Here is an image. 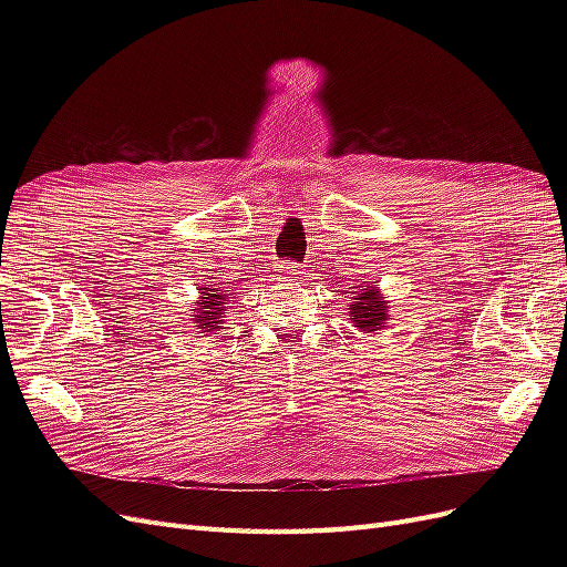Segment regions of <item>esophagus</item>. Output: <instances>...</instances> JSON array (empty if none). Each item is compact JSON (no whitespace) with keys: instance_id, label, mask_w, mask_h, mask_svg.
I'll return each instance as SVG.
<instances>
[{"instance_id":"34e87169","label":"esophagus","mask_w":567,"mask_h":567,"mask_svg":"<svg viewBox=\"0 0 567 567\" xmlns=\"http://www.w3.org/2000/svg\"><path fill=\"white\" fill-rule=\"evenodd\" d=\"M305 274L307 271L298 262H286V267H284V281L300 284V281H305Z\"/></svg>"}]
</instances>
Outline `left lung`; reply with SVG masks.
Returning a JSON list of instances; mask_svg holds the SVG:
<instances>
[{"label": "left lung", "mask_w": 567, "mask_h": 567, "mask_svg": "<svg viewBox=\"0 0 567 567\" xmlns=\"http://www.w3.org/2000/svg\"><path fill=\"white\" fill-rule=\"evenodd\" d=\"M350 290V321L357 331H362L367 336L383 331L388 321H390V305L383 298L379 284L367 281L364 286H352Z\"/></svg>", "instance_id": "left-lung-1"}]
</instances>
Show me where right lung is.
Listing matches in <instances>:
<instances>
[{
    "label": "right lung",
    "mask_w": 567,
    "mask_h": 567,
    "mask_svg": "<svg viewBox=\"0 0 567 567\" xmlns=\"http://www.w3.org/2000/svg\"><path fill=\"white\" fill-rule=\"evenodd\" d=\"M231 307H234V288L208 281L198 286L194 310L188 317H192L198 333H213V331H219L221 323L227 321Z\"/></svg>",
    "instance_id": "obj_1"
}]
</instances>
